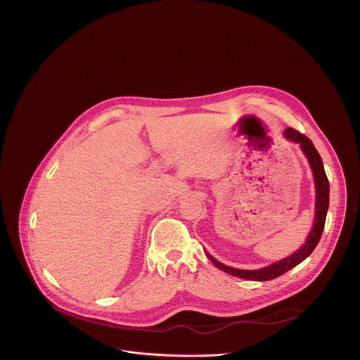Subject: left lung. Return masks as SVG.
Returning <instances> with one entry per match:
<instances>
[{
    "instance_id": "8db88e82",
    "label": "left lung",
    "mask_w": 360,
    "mask_h": 360,
    "mask_svg": "<svg viewBox=\"0 0 360 360\" xmlns=\"http://www.w3.org/2000/svg\"><path fill=\"white\" fill-rule=\"evenodd\" d=\"M285 136L293 142L300 143L302 150L304 152V155L309 160L311 168L314 171V176H315V184H316V212H315V225L314 229L311 231V235L307 236L304 245L293 255H290L289 258L279 261L271 266L258 269V271H242V269H235V268H229L225 266L224 264L218 262L217 259H214L210 253H207V256L210 258V261L221 271L232 275V276H238L242 279H249V281H271L275 279L281 275H283L285 272L290 271L292 268H295L296 265H299L302 261H304L307 256H309L314 249L316 248V245L321 240L323 228H325V221H326V214H328V208H329V181L323 168V162L322 158L319 155V152L316 150V148L314 146L312 141L307 138L306 135L300 134L299 131L293 129V128H286L285 131Z\"/></svg>"
}]
</instances>
